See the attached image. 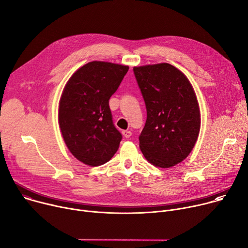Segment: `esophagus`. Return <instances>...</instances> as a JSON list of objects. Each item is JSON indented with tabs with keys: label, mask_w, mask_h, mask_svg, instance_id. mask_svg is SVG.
<instances>
[{
	"label": "esophagus",
	"mask_w": 248,
	"mask_h": 248,
	"mask_svg": "<svg viewBox=\"0 0 248 248\" xmlns=\"http://www.w3.org/2000/svg\"><path fill=\"white\" fill-rule=\"evenodd\" d=\"M122 133L124 134V137L125 139H129V138L131 137V131H130V130H123Z\"/></svg>",
	"instance_id": "esophagus-1"
}]
</instances>
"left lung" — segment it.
<instances>
[{
  "label": "left lung",
  "instance_id": "left-lung-1",
  "mask_svg": "<svg viewBox=\"0 0 248 248\" xmlns=\"http://www.w3.org/2000/svg\"><path fill=\"white\" fill-rule=\"evenodd\" d=\"M147 118L140 147L151 164L169 168L192 151L200 132V108L188 78L168 63L133 67Z\"/></svg>",
  "mask_w": 248,
  "mask_h": 248
}]
</instances>
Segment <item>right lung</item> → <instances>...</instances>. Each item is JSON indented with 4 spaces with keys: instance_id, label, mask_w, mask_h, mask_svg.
Wrapping results in <instances>:
<instances>
[{
    "instance_id": "right-lung-1",
    "label": "right lung",
    "mask_w": 248,
    "mask_h": 248,
    "mask_svg": "<svg viewBox=\"0 0 248 248\" xmlns=\"http://www.w3.org/2000/svg\"><path fill=\"white\" fill-rule=\"evenodd\" d=\"M127 71L124 65L89 62L63 90L58 110L60 130L70 152L86 165H103L119 149L123 136L112 122L108 100Z\"/></svg>"
}]
</instances>
